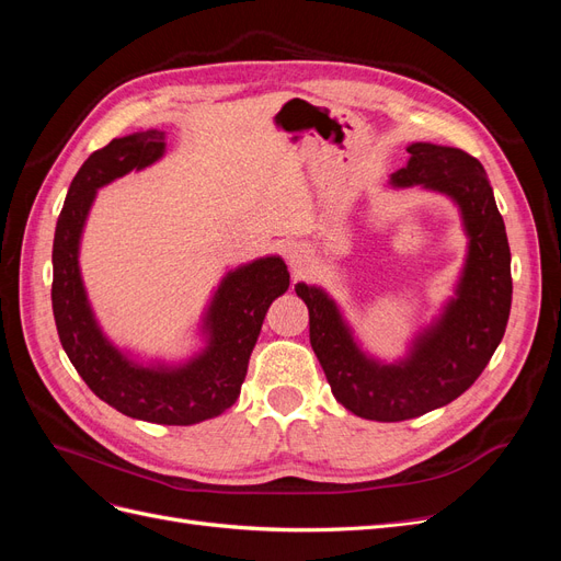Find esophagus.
Returning <instances> with one entry per match:
<instances>
[{"mask_svg": "<svg viewBox=\"0 0 561 561\" xmlns=\"http://www.w3.org/2000/svg\"><path fill=\"white\" fill-rule=\"evenodd\" d=\"M285 257H287V262H290L293 268H301L304 264L309 262V250H307V245H301V243H290L285 250Z\"/></svg>", "mask_w": 561, "mask_h": 561, "instance_id": "esophagus-1", "label": "esophagus"}]
</instances>
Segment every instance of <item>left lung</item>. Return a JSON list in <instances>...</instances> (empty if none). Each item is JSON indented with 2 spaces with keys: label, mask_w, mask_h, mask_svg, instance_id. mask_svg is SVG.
<instances>
[{
  "label": "left lung",
  "mask_w": 561,
  "mask_h": 561,
  "mask_svg": "<svg viewBox=\"0 0 561 561\" xmlns=\"http://www.w3.org/2000/svg\"><path fill=\"white\" fill-rule=\"evenodd\" d=\"M407 151L410 161L388 184L447 196L468 243L451 297L416 330L402 358L388 363L365 351L320 285H295L309 307L311 346L332 396L369 421L414 419L466 393L499 348L513 304L511 245L482 163L463 149L433 142H412Z\"/></svg>",
  "instance_id": "obj_1"
}]
</instances>
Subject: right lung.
I'll return each instance as SVG.
<instances>
[{
    "label": "right lung",
    "instance_id": "add662e5",
    "mask_svg": "<svg viewBox=\"0 0 561 561\" xmlns=\"http://www.w3.org/2000/svg\"><path fill=\"white\" fill-rule=\"evenodd\" d=\"M165 157V130L114 138L83 161L65 196L54 239V318L67 358L93 393L116 412L163 426L215 419L236 402L271 301L290 287L278 254L229 268L210 293L196 336L182 360L142 358L116 346L100 328L81 278L79 250L98 190Z\"/></svg>",
    "mask_w": 561,
    "mask_h": 561
}]
</instances>
